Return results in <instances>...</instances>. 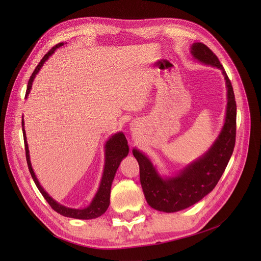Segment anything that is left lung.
Returning <instances> with one entry per match:
<instances>
[{"label":"left lung","instance_id":"obj_1","mask_svg":"<svg viewBox=\"0 0 261 261\" xmlns=\"http://www.w3.org/2000/svg\"><path fill=\"white\" fill-rule=\"evenodd\" d=\"M190 51L200 62L222 71L227 88L226 116L220 134L208 151L175 176L163 179L150 160L133 149V155L140 165V180L147 203L152 208L165 213L185 210L208 195L222 176L236 142L237 107L234 90L225 70L205 44L194 43Z\"/></svg>","mask_w":261,"mask_h":261}]
</instances>
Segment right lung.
<instances>
[{
  "label": "right lung",
  "instance_id": "add662e5",
  "mask_svg": "<svg viewBox=\"0 0 261 261\" xmlns=\"http://www.w3.org/2000/svg\"><path fill=\"white\" fill-rule=\"evenodd\" d=\"M62 45H63V43H59L57 45H55L54 47H51L50 50L47 51L46 55H44V57L41 59V61L35 68V71L33 72V74L29 80L25 98L29 96V94L31 92L32 84H33L36 74L40 71V68L42 67L43 63L48 59L49 56H51L54 51L56 50V48H58ZM22 130H23V138H24V145H25L26 161H27V165H29L30 172L32 174V177H33L36 186L38 187L40 193L42 194L44 199L47 201V203L50 205V207L55 212L60 214L61 216L70 217V218H74V219H82V220H89V219L98 218L102 214H105V212L108 210L109 204H110V194H111V185H112V182L114 179V175L116 173V170L119 166L121 160L125 156H127L128 152H129L128 142L126 140V136L123 135V133L118 132V133L112 135L111 138L109 139V141H107V144L105 146L106 161H105V168H103L101 182H100L97 193H96L91 204L86 208L75 210V208L65 207V206H63V205L57 203L51 197L48 196V194L42 188V186L40 185L39 181L37 180V177L35 175V172L32 168V164H31V160H30L29 145H27V142H26V134H25V130H24V121L23 120H22Z\"/></svg>",
  "mask_w": 261,
  "mask_h": 261
}]
</instances>
